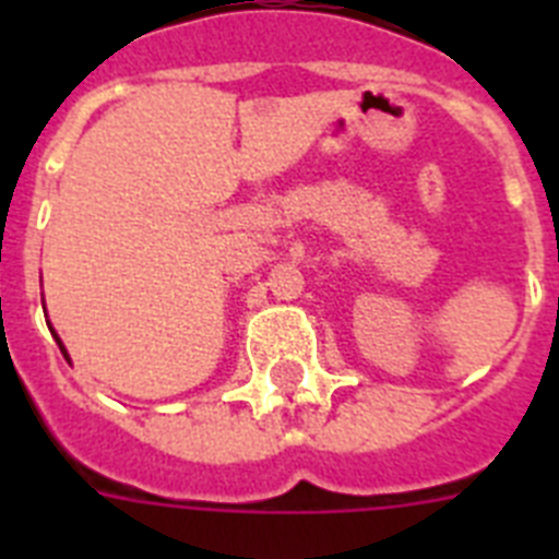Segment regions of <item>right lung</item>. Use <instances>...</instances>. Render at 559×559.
I'll return each instance as SVG.
<instances>
[{
  "mask_svg": "<svg viewBox=\"0 0 559 559\" xmlns=\"http://www.w3.org/2000/svg\"><path fill=\"white\" fill-rule=\"evenodd\" d=\"M61 349H63V347H61Z\"/></svg>",
  "mask_w": 559,
  "mask_h": 559,
  "instance_id": "obj_1",
  "label": "right lung"
}]
</instances>
